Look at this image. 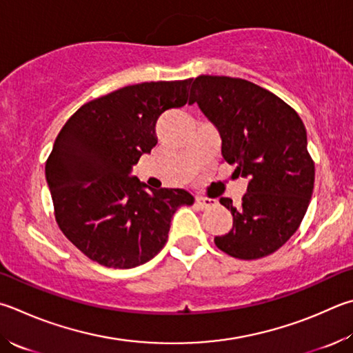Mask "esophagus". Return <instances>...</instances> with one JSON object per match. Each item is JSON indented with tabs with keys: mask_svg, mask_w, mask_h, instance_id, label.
<instances>
[{
	"mask_svg": "<svg viewBox=\"0 0 353 353\" xmlns=\"http://www.w3.org/2000/svg\"><path fill=\"white\" fill-rule=\"evenodd\" d=\"M211 205H213V202H211V199H208V197H197L196 199V207L197 208L205 210V208H210Z\"/></svg>",
	"mask_w": 353,
	"mask_h": 353,
	"instance_id": "34e87169",
	"label": "esophagus"
}]
</instances>
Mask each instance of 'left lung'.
Wrapping results in <instances>:
<instances>
[{
    "label": "left lung",
    "instance_id": "1",
    "mask_svg": "<svg viewBox=\"0 0 353 353\" xmlns=\"http://www.w3.org/2000/svg\"><path fill=\"white\" fill-rule=\"evenodd\" d=\"M193 103L222 139V160L248 177L239 205L219 202L233 214V228L216 236V247L236 259L272 254L304 219L315 183V162L296 111L278 95L242 79L201 75L191 80Z\"/></svg>",
    "mask_w": 353,
    "mask_h": 353
}]
</instances>
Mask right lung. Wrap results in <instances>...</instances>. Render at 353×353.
<instances>
[{"mask_svg": "<svg viewBox=\"0 0 353 353\" xmlns=\"http://www.w3.org/2000/svg\"><path fill=\"white\" fill-rule=\"evenodd\" d=\"M191 79L120 88L70 115L46 160V181L63 234L100 265L132 268L154 258L172 214L194 197L181 188L146 191L131 166L157 143L165 111L191 105Z\"/></svg>", "mask_w": 353, "mask_h": 353, "instance_id": "obj_1", "label": "right lung"}]
</instances>
